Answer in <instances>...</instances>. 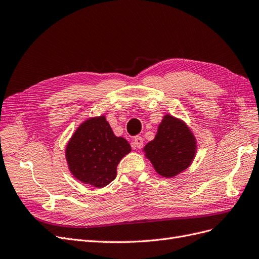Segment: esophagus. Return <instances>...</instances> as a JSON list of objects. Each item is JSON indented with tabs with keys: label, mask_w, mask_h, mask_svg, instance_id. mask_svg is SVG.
Returning <instances> with one entry per match:
<instances>
[{
	"label": "esophagus",
	"mask_w": 259,
	"mask_h": 259,
	"mask_svg": "<svg viewBox=\"0 0 259 259\" xmlns=\"http://www.w3.org/2000/svg\"><path fill=\"white\" fill-rule=\"evenodd\" d=\"M132 146H133V148H135V149L143 148V146H144V139H143L142 137H140V136L135 137L134 140H133Z\"/></svg>",
	"instance_id": "esophagus-1"
}]
</instances>
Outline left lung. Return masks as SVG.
<instances>
[{
	"instance_id": "1",
	"label": "left lung",
	"mask_w": 259,
	"mask_h": 259,
	"mask_svg": "<svg viewBox=\"0 0 259 259\" xmlns=\"http://www.w3.org/2000/svg\"><path fill=\"white\" fill-rule=\"evenodd\" d=\"M156 173L170 178L190 165L197 143L187 125L171 115H165L152 142L144 148Z\"/></svg>"
}]
</instances>
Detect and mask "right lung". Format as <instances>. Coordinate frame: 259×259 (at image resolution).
I'll return each mask as SVG.
<instances>
[{
    "label": "right lung",
    "instance_id": "add662e5",
    "mask_svg": "<svg viewBox=\"0 0 259 259\" xmlns=\"http://www.w3.org/2000/svg\"><path fill=\"white\" fill-rule=\"evenodd\" d=\"M131 150L127 140L116 137L101 115L91 117L77 127L68 143L66 158L76 179L103 188L115 179L117 164Z\"/></svg>",
    "mask_w": 259,
    "mask_h": 259
}]
</instances>
